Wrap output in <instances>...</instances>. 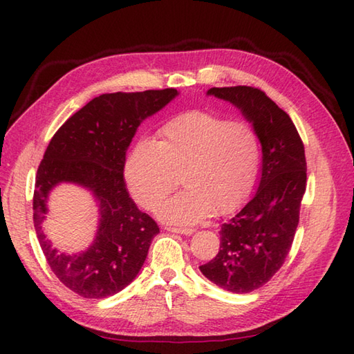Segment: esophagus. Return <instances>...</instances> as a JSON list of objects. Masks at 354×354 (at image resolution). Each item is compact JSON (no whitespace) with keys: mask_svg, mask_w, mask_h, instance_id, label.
<instances>
[{"mask_svg":"<svg viewBox=\"0 0 354 354\" xmlns=\"http://www.w3.org/2000/svg\"><path fill=\"white\" fill-rule=\"evenodd\" d=\"M165 230L170 231V232H176V234H193V230L192 228H176V227H165Z\"/></svg>","mask_w":354,"mask_h":354,"instance_id":"esophagus-1","label":"esophagus"}]
</instances>
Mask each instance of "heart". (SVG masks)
I'll list each match as a JSON object with an SVG mask.
<instances>
[{
  "label": "heart",
  "instance_id": "obj_1",
  "mask_svg": "<svg viewBox=\"0 0 354 354\" xmlns=\"http://www.w3.org/2000/svg\"><path fill=\"white\" fill-rule=\"evenodd\" d=\"M158 137L135 142L124 162L127 187L142 208H156L179 176L185 190L158 208L165 222L196 223L250 198L261 165V140L251 123L196 109L169 120Z\"/></svg>",
  "mask_w": 354,
  "mask_h": 354
}]
</instances>
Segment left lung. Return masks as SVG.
Masks as SVG:
<instances>
[{
  "label": "left lung",
  "mask_w": 354,
  "mask_h": 354,
  "mask_svg": "<svg viewBox=\"0 0 354 354\" xmlns=\"http://www.w3.org/2000/svg\"><path fill=\"white\" fill-rule=\"evenodd\" d=\"M208 94L236 104L261 140L259 190L222 223L219 252L199 266L219 288L248 293L266 284L290 251L307 183L304 145L290 117L261 89L225 86L212 88Z\"/></svg>",
  "instance_id": "left-lung-1"
}]
</instances>
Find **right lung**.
Returning a JSON list of instances; mask_svg holds the SVG:
<instances>
[{"label":"right lung","mask_w":354,"mask_h":354,"mask_svg":"<svg viewBox=\"0 0 354 354\" xmlns=\"http://www.w3.org/2000/svg\"><path fill=\"white\" fill-rule=\"evenodd\" d=\"M176 94L175 88L102 94L66 120L48 142L36 173L35 230L53 274L80 297L100 299L124 289L160 232L152 217L129 198L123 170L140 123ZM62 180L88 186L101 205L95 243L77 256L53 250L40 228L48 192Z\"/></svg>","instance_id":"right-lung-1"}]
</instances>
